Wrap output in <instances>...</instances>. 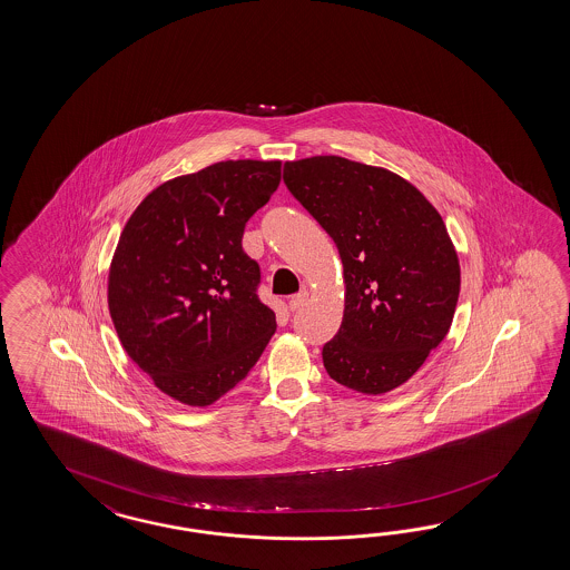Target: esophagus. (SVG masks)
Returning <instances> with one entry per match:
<instances>
[{"instance_id":"esophagus-1","label":"esophagus","mask_w":570,"mask_h":570,"mask_svg":"<svg viewBox=\"0 0 570 570\" xmlns=\"http://www.w3.org/2000/svg\"><path fill=\"white\" fill-rule=\"evenodd\" d=\"M306 301H308V292H298V294H294V296H291V301H288V306H291V311H296V308H301V306L305 305Z\"/></svg>"}]
</instances>
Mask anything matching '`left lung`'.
<instances>
[{"mask_svg": "<svg viewBox=\"0 0 570 570\" xmlns=\"http://www.w3.org/2000/svg\"><path fill=\"white\" fill-rule=\"evenodd\" d=\"M284 183L344 264V320L321 352L327 375L366 395L400 387L458 306V250L441 214L400 175L342 156L286 163Z\"/></svg>", "mask_w": 570, "mask_h": 570, "instance_id": "left-lung-1", "label": "left lung"}]
</instances>
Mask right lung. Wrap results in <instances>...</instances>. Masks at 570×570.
<instances>
[{"instance_id":"right-lung-1","label":"right lung","mask_w":570,"mask_h":570,"mask_svg":"<svg viewBox=\"0 0 570 570\" xmlns=\"http://www.w3.org/2000/svg\"><path fill=\"white\" fill-rule=\"evenodd\" d=\"M279 160H226L163 183L119 236L109 311L129 358L168 397L209 405L249 375L276 313L257 296L245 224L279 185Z\"/></svg>"}]
</instances>
